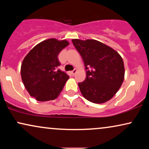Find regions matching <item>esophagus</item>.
Here are the masks:
<instances>
[{"label": "esophagus", "instance_id": "esophagus-1", "mask_svg": "<svg viewBox=\"0 0 149 149\" xmlns=\"http://www.w3.org/2000/svg\"><path fill=\"white\" fill-rule=\"evenodd\" d=\"M77 69H74V70H73L72 71H71L70 72V74L72 75V76H74V75L76 74V72H77Z\"/></svg>", "mask_w": 149, "mask_h": 149}]
</instances>
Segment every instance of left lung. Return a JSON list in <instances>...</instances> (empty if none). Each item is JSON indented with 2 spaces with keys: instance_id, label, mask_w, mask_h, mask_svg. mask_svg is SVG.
<instances>
[{
  "instance_id": "8db88e82",
  "label": "left lung",
  "mask_w": 149,
  "mask_h": 149,
  "mask_svg": "<svg viewBox=\"0 0 149 149\" xmlns=\"http://www.w3.org/2000/svg\"><path fill=\"white\" fill-rule=\"evenodd\" d=\"M86 70V78L79 83L83 97L93 103L102 104L117 92L124 79L123 59L118 52L93 39H72Z\"/></svg>"
}]
</instances>
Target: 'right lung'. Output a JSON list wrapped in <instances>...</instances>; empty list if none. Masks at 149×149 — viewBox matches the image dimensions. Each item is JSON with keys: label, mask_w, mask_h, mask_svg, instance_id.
<instances>
[{"label": "right lung", "mask_w": 149, "mask_h": 149, "mask_svg": "<svg viewBox=\"0 0 149 149\" xmlns=\"http://www.w3.org/2000/svg\"><path fill=\"white\" fill-rule=\"evenodd\" d=\"M69 45L66 40L49 38L32 48L21 66V76L28 93L36 100L44 102L57 98L69 77L58 70V55Z\"/></svg>", "instance_id": "right-lung-1"}]
</instances>
